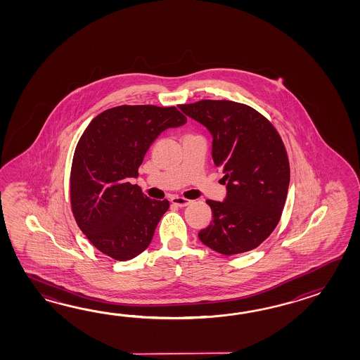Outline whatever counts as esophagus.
<instances>
[{
	"instance_id": "34e87169",
	"label": "esophagus",
	"mask_w": 360,
	"mask_h": 360,
	"mask_svg": "<svg viewBox=\"0 0 360 360\" xmlns=\"http://www.w3.org/2000/svg\"><path fill=\"white\" fill-rule=\"evenodd\" d=\"M171 203L175 205V206L185 207L188 206V205H191V200L183 198V197H172V198H171Z\"/></svg>"
}]
</instances>
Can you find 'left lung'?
<instances>
[{"mask_svg": "<svg viewBox=\"0 0 360 360\" xmlns=\"http://www.w3.org/2000/svg\"><path fill=\"white\" fill-rule=\"evenodd\" d=\"M212 135V158L224 171L226 197L207 200L212 221L203 245L222 255L247 252L276 229L290 185V163L276 127L253 108L230 100L179 105Z\"/></svg>", "mask_w": 360, "mask_h": 360, "instance_id": "1", "label": "left lung"}]
</instances>
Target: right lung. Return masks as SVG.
<instances>
[{
  "label": "right lung",
  "mask_w": 360,
  "mask_h": 360,
  "mask_svg": "<svg viewBox=\"0 0 360 360\" xmlns=\"http://www.w3.org/2000/svg\"><path fill=\"white\" fill-rule=\"evenodd\" d=\"M185 122L175 107L120 105L84 130L72 162L70 205L77 225L100 252L131 260L150 245L169 202L148 198L130 179L138 177L160 134Z\"/></svg>",
  "instance_id": "obj_1"
}]
</instances>
